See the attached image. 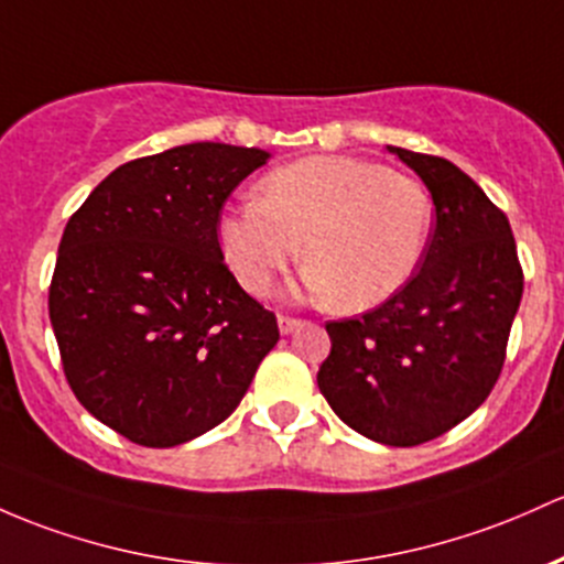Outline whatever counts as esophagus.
<instances>
[{"instance_id": "obj_1", "label": "esophagus", "mask_w": 564, "mask_h": 564, "mask_svg": "<svg viewBox=\"0 0 564 564\" xmlns=\"http://www.w3.org/2000/svg\"><path fill=\"white\" fill-rule=\"evenodd\" d=\"M305 324V321L302 318H294V315H278V326H281V334H292V332H296L300 329V326Z\"/></svg>"}]
</instances>
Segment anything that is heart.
<instances>
[{"mask_svg":"<svg viewBox=\"0 0 564 564\" xmlns=\"http://www.w3.org/2000/svg\"><path fill=\"white\" fill-rule=\"evenodd\" d=\"M431 225L417 178L372 160L307 158L270 171L259 200L221 219L219 240L251 294H268L302 243L307 292L337 311H367L414 275Z\"/></svg>","mask_w":564,"mask_h":564,"instance_id":"1","label":"heart"}]
</instances>
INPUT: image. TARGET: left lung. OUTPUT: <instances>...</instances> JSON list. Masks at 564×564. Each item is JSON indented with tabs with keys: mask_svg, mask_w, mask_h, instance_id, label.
I'll list each match as a JSON object with an SVG mask.
<instances>
[{
	"mask_svg": "<svg viewBox=\"0 0 564 564\" xmlns=\"http://www.w3.org/2000/svg\"><path fill=\"white\" fill-rule=\"evenodd\" d=\"M431 189L417 270L375 311L326 324L318 388L343 423L388 447L431 442L490 395L524 272L509 216L449 160L391 147Z\"/></svg>",
	"mask_w": 564,
	"mask_h": 564,
	"instance_id": "obj_1",
	"label": "left lung"
}]
</instances>
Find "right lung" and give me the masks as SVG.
I'll return each instance as SVG.
<instances>
[{"label": "right lung", "mask_w": 564, "mask_h": 564, "mask_svg": "<svg viewBox=\"0 0 564 564\" xmlns=\"http://www.w3.org/2000/svg\"><path fill=\"white\" fill-rule=\"evenodd\" d=\"M270 154L184 144L111 171L66 221L51 324L79 404L141 447L227 420L281 339L219 246L232 189Z\"/></svg>", "instance_id": "1"}]
</instances>
